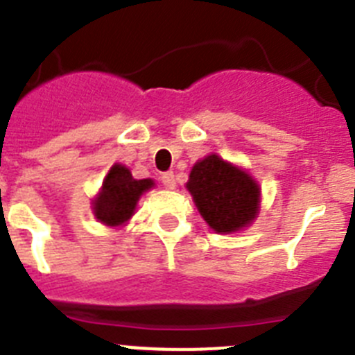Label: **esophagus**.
<instances>
[{
  "label": "esophagus",
  "mask_w": 355,
  "mask_h": 355,
  "mask_svg": "<svg viewBox=\"0 0 355 355\" xmlns=\"http://www.w3.org/2000/svg\"><path fill=\"white\" fill-rule=\"evenodd\" d=\"M161 182L166 189H175V175L170 173V171H168V173L161 175Z\"/></svg>",
  "instance_id": "1"
}]
</instances>
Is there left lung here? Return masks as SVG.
I'll return each mask as SVG.
<instances>
[{
    "label": "left lung",
    "instance_id": "obj_1",
    "mask_svg": "<svg viewBox=\"0 0 355 355\" xmlns=\"http://www.w3.org/2000/svg\"><path fill=\"white\" fill-rule=\"evenodd\" d=\"M187 189L208 226L217 233L241 230L257 214L259 187L256 182L215 154L194 164Z\"/></svg>",
    "mask_w": 355,
    "mask_h": 355
}]
</instances>
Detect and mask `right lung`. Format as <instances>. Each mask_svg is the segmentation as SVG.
I'll use <instances>...</instances> for the list:
<instances>
[{"label":"right lung","mask_w":355,"mask_h":355,"mask_svg":"<svg viewBox=\"0 0 355 355\" xmlns=\"http://www.w3.org/2000/svg\"><path fill=\"white\" fill-rule=\"evenodd\" d=\"M152 185L154 182L150 178L135 180L128 168L115 164L103 182V191L99 193V198L94 201L96 218L108 226L124 224L135 211L138 198Z\"/></svg>","instance_id":"obj_1"}]
</instances>
